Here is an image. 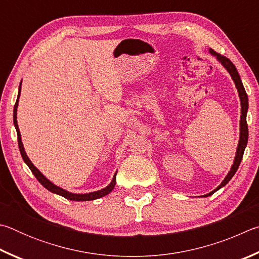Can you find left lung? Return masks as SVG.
I'll return each mask as SVG.
<instances>
[{"mask_svg": "<svg viewBox=\"0 0 259 259\" xmlns=\"http://www.w3.org/2000/svg\"><path fill=\"white\" fill-rule=\"evenodd\" d=\"M209 52L212 54V56H215L219 60L222 62V65H223L228 71L230 72L231 77H232L235 86H237L238 89V92H239V97L240 100H241V119H240V140H239V146L237 149V156H235V159H234V164L232 166V168H231L230 173L226 176L225 180L222 182V184L220 185L219 188L214 191L206 194V196L203 197H209L211 196L212 193L216 192L217 190H220L222 187H224L229 183V181L233 178V175L235 174V171L238 170L239 166H240V162L242 160V157H243V152H244V149L247 147V143H248V125H247V110H248V95L246 93V90L243 88V84L241 81V78H240V75L237 70V68L232 63V61L230 60L229 58H226L225 56H222V54L217 53L214 50L210 49Z\"/></svg>", "mask_w": 259, "mask_h": 259, "instance_id": "left-lung-1", "label": "left lung"}]
</instances>
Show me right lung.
Instances as JSON below:
<instances>
[{"mask_svg":"<svg viewBox=\"0 0 259 259\" xmlns=\"http://www.w3.org/2000/svg\"><path fill=\"white\" fill-rule=\"evenodd\" d=\"M20 90H21V83H20L19 94H18V98H19V95H20ZM17 107H18V99H17V101H16L15 108H13V122H15V126H16V130H17L18 146H19V150H20V153H21V157H22V159H24V161L27 164V166H28L29 168H30L31 173L35 175V178L37 179L38 182L42 184L45 189H48L49 191H51L53 193H57V194H59V196H61L63 198L69 199V200H74V201L95 200V199H99V198H101V197L107 196L108 193H110L112 191L113 188H115V185H116V175H117V173L115 174V176H113L111 183L109 184L107 188L100 190V191H97V192H91V193H85V194H75V193L67 192L66 190H62L61 188H58L57 185H54V184H52L51 182H50V181L47 178H44L43 174L40 173V171L37 168H36V167L33 164H31V161L29 160V158L27 157V155H26L24 147H22L20 131H19V127H18V124H17Z\"/></svg>","mask_w":259,"mask_h":259,"instance_id":"add662e5","label":"right lung"}]
</instances>
